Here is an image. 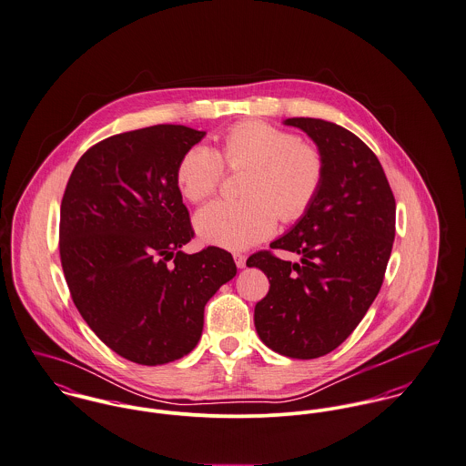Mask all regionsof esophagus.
Instances as JSON below:
<instances>
[{
	"label": "esophagus",
	"instance_id": "obj_1",
	"mask_svg": "<svg viewBox=\"0 0 466 466\" xmlns=\"http://www.w3.org/2000/svg\"><path fill=\"white\" fill-rule=\"evenodd\" d=\"M234 260H236L238 268H245L247 266V256H243V254H234Z\"/></svg>",
	"mask_w": 466,
	"mask_h": 466
}]
</instances>
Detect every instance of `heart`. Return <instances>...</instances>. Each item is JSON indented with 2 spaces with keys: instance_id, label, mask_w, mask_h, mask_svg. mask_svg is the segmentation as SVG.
Masks as SVG:
<instances>
[{
  "instance_id": "b5f03b06",
  "label": "heart",
  "mask_w": 466,
  "mask_h": 466,
  "mask_svg": "<svg viewBox=\"0 0 466 466\" xmlns=\"http://www.w3.org/2000/svg\"><path fill=\"white\" fill-rule=\"evenodd\" d=\"M221 155L232 167H250L243 200H214L200 208V239L227 250H247L275 232L277 218L300 219L323 182V157L316 147L264 121H243L225 136ZM223 159L208 145L191 147L177 166V184L191 202L208 198L221 184Z\"/></svg>"
}]
</instances>
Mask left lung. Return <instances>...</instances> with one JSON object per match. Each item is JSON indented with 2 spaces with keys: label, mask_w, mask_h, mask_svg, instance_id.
Listing matches in <instances>:
<instances>
[{
  "label": "left lung",
  "mask_w": 466,
  "mask_h": 466,
  "mask_svg": "<svg viewBox=\"0 0 466 466\" xmlns=\"http://www.w3.org/2000/svg\"><path fill=\"white\" fill-rule=\"evenodd\" d=\"M323 157V182L309 210L269 247L297 254L282 260L258 252L247 266L269 280L254 323L260 341L293 360L338 349L375 300L395 239V198L375 154L347 128L289 117Z\"/></svg>",
  "instance_id": "8db88e82"
}]
</instances>
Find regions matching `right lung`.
Here are the masks:
<instances>
[{
    "label": "right lung",
    "mask_w": 466,
    "mask_h": 466,
    "mask_svg": "<svg viewBox=\"0 0 466 466\" xmlns=\"http://www.w3.org/2000/svg\"><path fill=\"white\" fill-rule=\"evenodd\" d=\"M206 132L156 125L106 137L76 162L60 206L58 248L71 299L121 358L156 366L200 341L208 299L238 268L195 236L177 166Z\"/></svg>",
    "instance_id": "add662e5"
}]
</instances>
